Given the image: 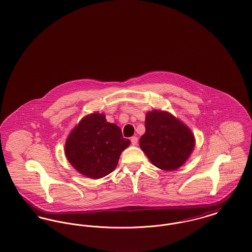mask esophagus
<instances>
[{"mask_svg":"<svg viewBox=\"0 0 252 252\" xmlns=\"http://www.w3.org/2000/svg\"><path fill=\"white\" fill-rule=\"evenodd\" d=\"M130 141H131L132 145H136V144H138V138H137L136 136H134V137H131Z\"/></svg>","mask_w":252,"mask_h":252,"instance_id":"1","label":"esophagus"}]
</instances>
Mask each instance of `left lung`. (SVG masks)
<instances>
[{
    "mask_svg": "<svg viewBox=\"0 0 252 252\" xmlns=\"http://www.w3.org/2000/svg\"><path fill=\"white\" fill-rule=\"evenodd\" d=\"M145 133L140 147L151 163L164 171L182 166L195 145L192 130L180 119L164 110L153 109L145 115Z\"/></svg>",
    "mask_w": 252,
    "mask_h": 252,
    "instance_id": "1",
    "label": "left lung"
}]
</instances>
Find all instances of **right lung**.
<instances>
[{"label": "right lung", "instance_id": "add662e5", "mask_svg": "<svg viewBox=\"0 0 252 252\" xmlns=\"http://www.w3.org/2000/svg\"><path fill=\"white\" fill-rule=\"evenodd\" d=\"M129 144L118 126L107 122L104 113L94 112L83 117L70 132L65 156L78 173L98 180L116 168L121 153Z\"/></svg>", "mask_w": 252, "mask_h": 252}]
</instances>
